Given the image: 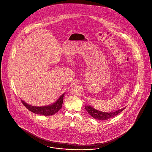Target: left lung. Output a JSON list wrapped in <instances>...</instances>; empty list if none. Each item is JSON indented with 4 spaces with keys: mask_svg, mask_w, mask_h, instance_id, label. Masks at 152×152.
<instances>
[{
    "mask_svg": "<svg viewBox=\"0 0 152 152\" xmlns=\"http://www.w3.org/2000/svg\"><path fill=\"white\" fill-rule=\"evenodd\" d=\"M126 107L122 108L121 109H118L113 112L106 113V112H101L98 110H96L90 106H88V105L85 106V109H86L87 112L93 118L96 119V120H108L109 118L115 117L118 114H119L120 112H121L123 110H124L126 109Z\"/></svg>",
    "mask_w": 152,
    "mask_h": 152,
    "instance_id": "left-lung-1",
    "label": "left lung"
}]
</instances>
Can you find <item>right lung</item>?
Here are the masks:
<instances>
[{
	"label": "right lung",
	"instance_id": "1",
	"mask_svg": "<svg viewBox=\"0 0 152 152\" xmlns=\"http://www.w3.org/2000/svg\"><path fill=\"white\" fill-rule=\"evenodd\" d=\"M64 94L61 95V96L58 99V100L53 104L45 106H34L32 105H28L23 101H21L23 105L31 112L34 113L35 114L40 115L43 116H51L56 113H57L59 110L62 107L63 103Z\"/></svg>",
	"mask_w": 152,
	"mask_h": 152
}]
</instances>
